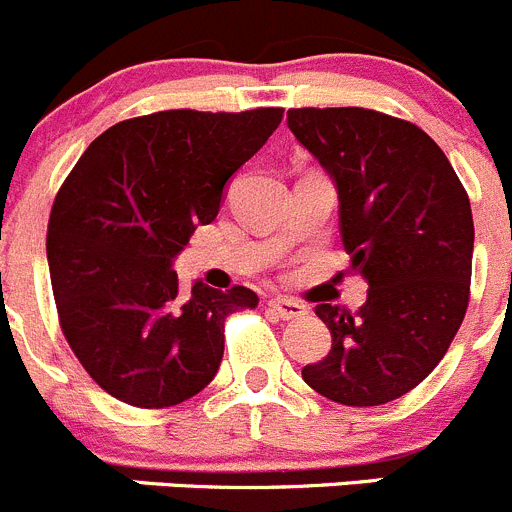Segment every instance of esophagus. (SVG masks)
<instances>
[{
    "label": "esophagus",
    "mask_w": 512,
    "mask_h": 512,
    "mask_svg": "<svg viewBox=\"0 0 512 512\" xmlns=\"http://www.w3.org/2000/svg\"><path fill=\"white\" fill-rule=\"evenodd\" d=\"M269 309L276 314V317H281V320H299V317L307 314V307H304V304H299L297 299H287V297L269 299Z\"/></svg>",
    "instance_id": "obj_1"
}]
</instances>
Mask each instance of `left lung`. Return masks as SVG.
Wrapping results in <instances>:
<instances>
[{
  "label": "left lung",
  "instance_id": "left-lung-1",
  "mask_svg": "<svg viewBox=\"0 0 512 512\" xmlns=\"http://www.w3.org/2000/svg\"><path fill=\"white\" fill-rule=\"evenodd\" d=\"M297 142L332 177L342 246L368 281L355 314L317 304L332 335L307 386L345 406H381L419 386L452 345L470 302V198L416 124L358 109H289Z\"/></svg>",
  "mask_w": 512,
  "mask_h": 512
}]
</instances>
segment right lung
Wrapping results in <instances>:
<instances>
[{
    "mask_svg": "<svg viewBox=\"0 0 512 512\" xmlns=\"http://www.w3.org/2000/svg\"><path fill=\"white\" fill-rule=\"evenodd\" d=\"M281 109L157 111L121 121L83 152L48 223L60 327L93 381L139 409L203 391L223 360V322L259 297L203 281L182 292L172 261L223 190L281 124Z\"/></svg>",
    "mask_w": 512,
    "mask_h": 512,
    "instance_id": "1",
    "label": "right lung"
}]
</instances>
